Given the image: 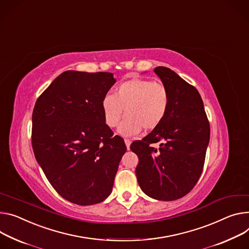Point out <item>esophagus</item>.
Here are the masks:
<instances>
[{"label":"esophagus","mask_w":249,"mask_h":249,"mask_svg":"<svg viewBox=\"0 0 249 249\" xmlns=\"http://www.w3.org/2000/svg\"><path fill=\"white\" fill-rule=\"evenodd\" d=\"M124 142H125V144H126L127 149L129 150V149H130V145H131V141H130L129 139H124Z\"/></svg>","instance_id":"obj_1"}]
</instances>
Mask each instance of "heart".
<instances>
[{
    "instance_id": "obj_1",
    "label": "heart",
    "mask_w": 249,
    "mask_h": 249,
    "mask_svg": "<svg viewBox=\"0 0 249 249\" xmlns=\"http://www.w3.org/2000/svg\"><path fill=\"white\" fill-rule=\"evenodd\" d=\"M170 105L169 90L165 84L143 78H134L119 84L115 93H107L101 100L105 123L118 127L123 136H135L144 128L146 131L159 126L165 119Z\"/></svg>"
}]
</instances>
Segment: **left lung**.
<instances>
[{"label":"left lung","instance_id":"1","mask_svg":"<svg viewBox=\"0 0 249 249\" xmlns=\"http://www.w3.org/2000/svg\"><path fill=\"white\" fill-rule=\"evenodd\" d=\"M169 90L163 122L130 149L138 156L136 176L141 190L158 200L183 197L196 186L205 164L211 129L196 87L165 66L154 70ZM160 142L156 149L149 145Z\"/></svg>","mask_w":249,"mask_h":249}]
</instances>
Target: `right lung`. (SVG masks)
I'll use <instances>...</instances> for the list:
<instances>
[{
    "label": "right lung",
    "mask_w": 249,
    "mask_h": 249,
    "mask_svg": "<svg viewBox=\"0 0 249 249\" xmlns=\"http://www.w3.org/2000/svg\"><path fill=\"white\" fill-rule=\"evenodd\" d=\"M116 79L110 72L67 71L37 98L32 145L37 164L66 200L90 206L107 198L124 140L105 123L101 100Z\"/></svg>",
    "instance_id": "add662e5"
}]
</instances>
